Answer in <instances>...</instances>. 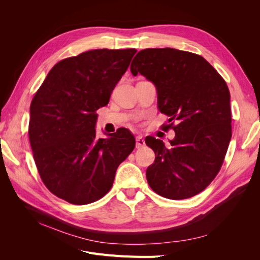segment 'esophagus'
Listing matches in <instances>:
<instances>
[{
    "mask_svg": "<svg viewBox=\"0 0 260 260\" xmlns=\"http://www.w3.org/2000/svg\"><path fill=\"white\" fill-rule=\"evenodd\" d=\"M136 141H137V144H136L137 148H140V147L144 146L145 141H144V139H143L142 137H141V136H138V137L136 138Z\"/></svg>",
    "mask_w": 260,
    "mask_h": 260,
    "instance_id": "1",
    "label": "esophagus"
}]
</instances>
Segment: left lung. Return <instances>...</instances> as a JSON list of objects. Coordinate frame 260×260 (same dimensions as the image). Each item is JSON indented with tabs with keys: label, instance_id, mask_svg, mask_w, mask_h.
Wrapping results in <instances>:
<instances>
[{
	"label": "left lung",
	"instance_id": "obj_1",
	"mask_svg": "<svg viewBox=\"0 0 260 260\" xmlns=\"http://www.w3.org/2000/svg\"><path fill=\"white\" fill-rule=\"evenodd\" d=\"M130 70L154 83L158 109L176 132L165 146L146 137L155 161L146 170L152 190L170 200L199 194L215 179L232 137L230 92L217 70L200 55L176 49H145Z\"/></svg>",
	"mask_w": 260,
	"mask_h": 260
}]
</instances>
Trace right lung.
I'll list each match as a JSON object with an SVG mask.
<instances>
[{"instance_id": "1", "label": "right lung", "mask_w": 260, "mask_h": 260, "mask_svg": "<svg viewBox=\"0 0 260 260\" xmlns=\"http://www.w3.org/2000/svg\"><path fill=\"white\" fill-rule=\"evenodd\" d=\"M136 49L92 50L58 61L30 105L29 140L45 186L75 205L111 190L118 166L136 146L125 128L98 139L96 111L128 69Z\"/></svg>"}]
</instances>
